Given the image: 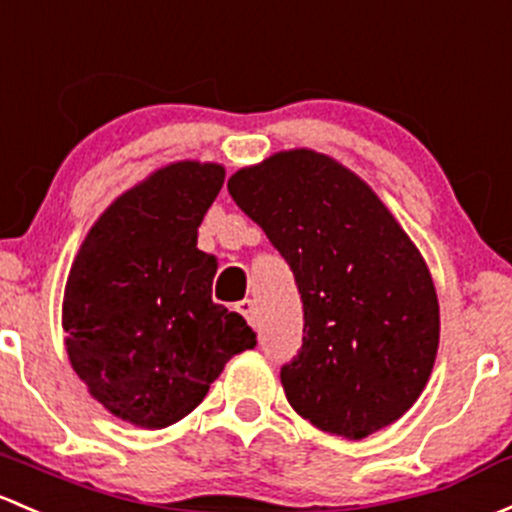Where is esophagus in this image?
Masks as SVG:
<instances>
[{"instance_id": "34e87169", "label": "esophagus", "mask_w": 512, "mask_h": 512, "mask_svg": "<svg viewBox=\"0 0 512 512\" xmlns=\"http://www.w3.org/2000/svg\"><path fill=\"white\" fill-rule=\"evenodd\" d=\"M235 309H238L240 314L245 316L247 321H250V324H255V321H257V306H255V301H252V299L238 301V306H235Z\"/></svg>"}]
</instances>
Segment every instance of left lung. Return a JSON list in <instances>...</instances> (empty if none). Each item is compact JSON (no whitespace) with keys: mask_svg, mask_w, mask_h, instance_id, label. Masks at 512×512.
Returning a JSON list of instances; mask_svg holds the SVG:
<instances>
[{"mask_svg":"<svg viewBox=\"0 0 512 512\" xmlns=\"http://www.w3.org/2000/svg\"><path fill=\"white\" fill-rule=\"evenodd\" d=\"M228 191L299 289L304 338L279 373L289 405L346 439L400 419L439 348L437 292L405 230L358 176L309 149L240 169Z\"/></svg>","mask_w":512,"mask_h":512,"instance_id":"1","label":"left lung"}]
</instances>
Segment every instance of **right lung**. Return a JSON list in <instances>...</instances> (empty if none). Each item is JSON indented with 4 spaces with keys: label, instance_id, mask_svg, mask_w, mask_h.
I'll use <instances>...</instances> for the list:
<instances>
[{
    "label": "right lung",
    "instance_id": "1",
    "mask_svg": "<svg viewBox=\"0 0 512 512\" xmlns=\"http://www.w3.org/2000/svg\"><path fill=\"white\" fill-rule=\"evenodd\" d=\"M218 164L179 161L117 198L85 238L63 299L73 370L115 417L161 429L184 419L233 355L257 346L215 304V255L198 225L223 186Z\"/></svg>",
    "mask_w": 512,
    "mask_h": 512
}]
</instances>
